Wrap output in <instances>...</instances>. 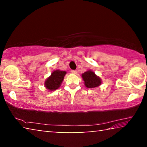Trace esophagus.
Here are the masks:
<instances>
[{
  "instance_id": "esophagus-1",
  "label": "esophagus",
  "mask_w": 147,
  "mask_h": 147,
  "mask_svg": "<svg viewBox=\"0 0 147 147\" xmlns=\"http://www.w3.org/2000/svg\"><path fill=\"white\" fill-rule=\"evenodd\" d=\"M71 73L72 74H77V71H76V70H72L71 71Z\"/></svg>"
}]
</instances>
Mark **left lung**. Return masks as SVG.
<instances>
[{"label": "left lung", "instance_id": "8db88e82", "mask_svg": "<svg viewBox=\"0 0 147 147\" xmlns=\"http://www.w3.org/2000/svg\"><path fill=\"white\" fill-rule=\"evenodd\" d=\"M82 77L84 81V85L88 88H96L102 83L100 77L96 76L95 73L91 70H88L83 73L82 74Z\"/></svg>", "mask_w": 147, "mask_h": 147}]
</instances>
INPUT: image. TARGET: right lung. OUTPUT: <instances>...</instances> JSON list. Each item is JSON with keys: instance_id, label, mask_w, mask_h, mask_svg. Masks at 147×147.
<instances>
[{"instance_id": "add662e5", "label": "right lung", "mask_w": 147, "mask_h": 147, "mask_svg": "<svg viewBox=\"0 0 147 147\" xmlns=\"http://www.w3.org/2000/svg\"><path fill=\"white\" fill-rule=\"evenodd\" d=\"M65 71L56 70L53 72L51 75L45 82V86L49 91H54L61 86L63 78L66 74Z\"/></svg>"}]
</instances>
